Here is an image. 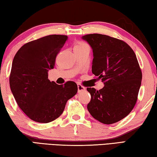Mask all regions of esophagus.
<instances>
[{
    "mask_svg": "<svg viewBox=\"0 0 157 157\" xmlns=\"http://www.w3.org/2000/svg\"><path fill=\"white\" fill-rule=\"evenodd\" d=\"M78 92L79 93V92H82V91H85V87H84L83 86H82V85H80V84H78Z\"/></svg>",
    "mask_w": 157,
    "mask_h": 157,
    "instance_id": "esophagus-1",
    "label": "esophagus"
}]
</instances>
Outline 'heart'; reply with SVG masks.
Returning <instances> with one entry per match:
<instances>
[{"mask_svg": "<svg viewBox=\"0 0 157 157\" xmlns=\"http://www.w3.org/2000/svg\"><path fill=\"white\" fill-rule=\"evenodd\" d=\"M86 47H88L86 44H85L84 42H82V41H78L77 42V43H75V46H74V50L83 49Z\"/></svg>", "mask_w": 157, "mask_h": 157, "instance_id": "obj_1", "label": "heart"}]
</instances>
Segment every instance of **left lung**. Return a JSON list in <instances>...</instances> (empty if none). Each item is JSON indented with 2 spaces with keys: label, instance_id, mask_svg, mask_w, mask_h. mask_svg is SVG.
I'll return each mask as SVG.
<instances>
[{
  "label": "left lung",
  "instance_id": "8db88e82",
  "mask_svg": "<svg viewBox=\"0 0 157 157\" xmlns=\"http://www.w3.org/2000/svg\"><path fill=\"white\" fill-rule=\"evenodd\" d=\"M93 50L92 73L102 79L99 91L87 88L91 99L90 114L100 123H117L131 112L136 105L142 73L134 52L120 39L100 34L82 36Z\"/></svg>",
  "mask_w": 157,
  "mask_h": 157
}]
</instances>
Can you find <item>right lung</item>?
Masks as SVG:
<instances>
[{
	"mask_svg": "<svg viewBox=\"0 0 157 157\" xmlns=\"http://www.w3.org/2000/svg\"><path fill=\"white\" fill-rule=\"evenodd\" d=\"M67 39L66 35L52 34L28 42L13 59L10 89L21 109L37 123L57 119L78 92L75 82L59 85L48 79V71L54 68L57 55Z\"/></svg>",
	"mask_w": 157,
	"mask_h": 157,
	"instance_id": "1",
	"label": "right lung"
}]
</instances>
